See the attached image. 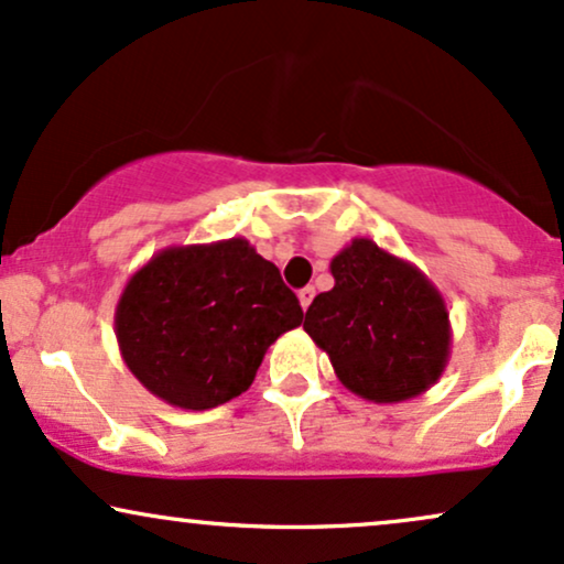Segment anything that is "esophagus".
I'll return each instance as SVG.
<instances>
[{
	"label": "esophagus",
	"instance_id": "1",
	"mask_svg": "<svg viewBox=\"0 0 564 564\" xmlns=\"http://www.w3.org/2000/svg\"><path fill=\"white\" fill-rule=\"evenodd\" d=\"M314 295H316V290H314V288H303V290H297V301H301V306H303V308H308V306H311V301H314Z\"/></svg>",
	"mask_w": 564,
	"mask_h": 564
}]
</instances>
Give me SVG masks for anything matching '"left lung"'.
Segmentation results:
<instances>
[{"label":"left lung","mask_w":564,"mask_h":564,"mask_svg":"<svg viewBox=\"0 0 564 564\" xmlns=\"http://www.w3.org/2000/svg\"><path fill=\"white\" fill-rule=\"evenodd\" d=\"M335 288L314 297L303 329L350 393L375 403L422 395L452 356L443 295L412 261L356 237L329 261Z\"/></svg>","instance_id":"8db88e82"}]
</instances>
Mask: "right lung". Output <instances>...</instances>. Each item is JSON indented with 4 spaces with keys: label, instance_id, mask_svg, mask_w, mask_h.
Returning a JSON list of instances; mask_svg holds the SVG:
<instances>
[{
    "label": "right lung",
    "instance_id": "right-lung-1",
    "mask_svg": "<svg viewBox=\"0 0 564 564\" xmlns=\"http://www.w3.org/2000/svg\"><path fill=\"white\" fill-rule=\"evenodd\" d=\"M301 322L280 269L245 237L158 250L116 306L131 375L155 399L192 412L245 393L271 343Z\"/></svg>",
    "mask_w": 564,
    "mask_h": 564
}]
</instances>
